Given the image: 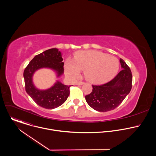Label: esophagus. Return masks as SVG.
Returning <instances> with one entry per match:
<instances>
[{
    "instance_id": "34e87169",
    "label": "esophagus",
    "mask_w": 156,
    "mask_h": 156,
    "mask_svg": "<svg viewBox=\"0 0 156 156\" xmlns=\"http://www.w3.org/2000/svg\"><path fill=\"white\" fill-rule=\"evenodd\" d=\"M84 84V83L83 82V81H78V82L76 83V85H82V84Z\"/></svg>"
}]
</instances>
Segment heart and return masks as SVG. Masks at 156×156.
<instances>
[{"label":"heart","mask_w":156,"mask_h":156,"mask_svg":"<svg viewBox=\"0 0 156 156\" xmlns=\"http://www.w3.org/2000/svg\"><path fill=\"white\" fill-rule=\"evenodd\" d=\"M119 69V60L115 56L101 51L78 52L74 59L68 58L65 62L66 75L77 77L84 70L85 77L90 81L101 83L113 77Z\"/></svg>","instance_id":"obj_1"}]
</instances>
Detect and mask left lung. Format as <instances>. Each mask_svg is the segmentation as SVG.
<instances>
[{
  "instance_id": "left-lung-1",
  "label": "left lung",
  "mask_w": 156,
  "mask_h": 156,
  "mask_svg": "<svg viewBox=\"0 0 156 156\" xmlns=\"http://www.w3.org/2000/svg\"><path fill=\"white\" fill-rule=\"evenodd\" d=\"M123 69L107 83L92 85V92L85 96L88 105L99 112H107L117 107L129 93L132 87V74L129 66L120 59Z\"/></svg>"
}]
</instances>
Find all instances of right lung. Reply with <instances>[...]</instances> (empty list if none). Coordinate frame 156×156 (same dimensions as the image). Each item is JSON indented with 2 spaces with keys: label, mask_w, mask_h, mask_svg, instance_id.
Masks as SVG:
<instances>
[{
  "label": "right lung",
  "mask_w": 156,
  "mask_h": 156,
  "mask_svg": "<svg viewBox=\"0 0 156 156\" xmlns=\"http://www.w3.org/2000/svg\"><path fill=\"white\" fill-rule=\"evenodd\" d=\"M62 54L58 49L52 48L46 50L36 55L25 68L23 76L25 90L28 94L39 106L52 109L63 104L70 94V87L57 82L51 87L46 90L36 88L33 82V76L36 71L42 68L53 70L59 77L63 73V65Z\"/></svg>",
  "instance_id": "add662e5"
}]
</instances>
